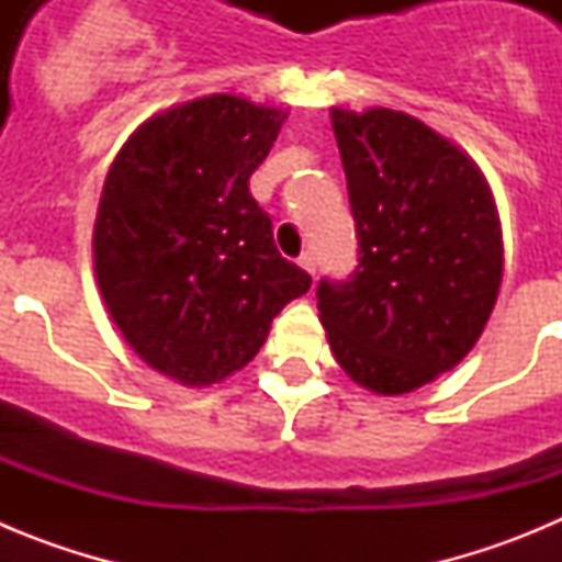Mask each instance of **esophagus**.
I'll return each mask as SVG.
<instances>
[{
  "mask_svg": "<svg viewBox=\"0 0 562 562\" xmlns=\"http://www.w3.org/2000/svg\"><path fill=\"white\" fill-rule=\"evenodd\" d=\"M297 265L304 267V270L310 272V276H315V256H312L310 250H306V252H301V258H297Z\"/></svg>",
  "mask_w": 562,
  "mask_h": 562,
  "instance_id": "esophagus-1",
  "label": "esophagus"
}]
</instances>
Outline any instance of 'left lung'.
I'll return each mask as SVG.
<instances>
[{"mask_svg":"<svg viewBox=\"0 0 562 562\" xmlns=\"http://www.w3.org/2000/svg\"><path fill=\"white\" fill-rule=\"evenodd\" d=\"M360 265L317 284L326 340L380 396L456 369L484 331L504 276L490 182L467 151L396 109L331 106Z\"/></svg>","mask_w":562,"mask_h":562,"instance_id":"left-lung-1","label":"left lung"}]
</instances>
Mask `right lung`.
I'll return each instance as SVG.
<instances>
[{
    "label": "right lung",
    "mask_w": 562,
    "mask_h": 562,
    "mask_svg": "<svg viewBox=\"0 0 562 562\" xmlns=\"http://www.w3.org/2000/svg\"><path fill=\"white\" fill-rule=\"evenodd\" d=\"M286 109L205 95L151 114L114 157L92 258L112 324L154 371L205 389L241 371L312 278L278 252L250 173Z\"/></svg>",
    "instance_id": "1"
}]
</instances>
